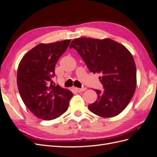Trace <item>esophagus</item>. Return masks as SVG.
I'll return each instance as SVG.
<instances>
[{
	"mask_svg": "<svg viewBox=\"0 0 157 157\" xmlns=\"http://www.w3.org/2000/svg\"><path fill=\"white\" fill-rule=\"evenodd\" d=\"M75 90H77L78 92H84L85 90H86V88H75Z\"/></svg>",
	"mask_w": 157,
	"mask_h": 157,
	"instance_id": "esophagus-1",
	"label": "esophagus"
}]
</instances>
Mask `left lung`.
<instances>
[{
	"mask_svg": "<svg viewBox=\"0 0 157 157\" xmlns=\"http://www.w3.org/2000/svg\"><path fill=\"white\" fill-rule=\"evenodd\" d=\"M90 72L99 73L104 90H95L98 99L89 110L105 118L118 115L126 107L136 88V67L125 46L110 39L79 38L71 42Z\"/></svg>",
	"mask_w": 157,
	"mask_h": 157,
	"instance_id": "8db88e82",
	"label": "left lung"
}]
</instances>
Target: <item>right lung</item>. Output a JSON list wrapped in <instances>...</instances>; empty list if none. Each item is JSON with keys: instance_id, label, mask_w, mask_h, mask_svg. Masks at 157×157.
I'll list each match as a JSON object with an SVG mask.
<instances>
[{"instance_id": "right-lung-1", "label": "right lung", "mask_w": 157, "mask_h": 157, "mask_svg": "<svg viewBox=\"0 0 157 157\" xmlns=\"http://www.w3.org/2000/svg\"><path fill=\"white\" fill-rule=\"evenodd\" d=\"M71 40L39 44L23 57L17 68L19 92L26 107L36 117L50 121L67 110L73 94L54 86L55 66Z\"/></svg>"}]
</instances>
